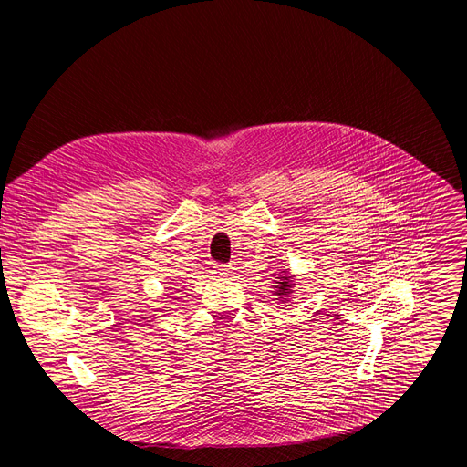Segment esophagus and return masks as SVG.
I'll return each mask as SVG.
<instances>
[{"label": "esophagus", "instance_id": "esophagus-1", "mask_svg": "<svg viewBox=\"0 0 467 467\" xmlns=\"http://www.w3.org/2000/svg\"><path fill=\"white\" fill-rule=\"evenodd\" d=\"M214 270L218 275H229L231 274V265L227 264H214Z\"/></svg>", "mask_w": 467, "mask_h": 467}]
</instances>
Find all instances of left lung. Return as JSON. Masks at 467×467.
Here are the masks:
<instances>
[{"mask_svg":"<svg viewBox=\"0 0 467 467\" xmlns=\"http://www.w3.org/2000/svg\"><path fill=\"white\" fill-rule=\"evenodd\" d=\"M279 281L275 283V296H279V299L285 303V299L290 297L292 294V277L286 275V272H281V275L277 277Z\"/></svg>","mask_w":467,"mask_h":467,"instance_id":"obj_1","label":"left lung"}]
</instances>
